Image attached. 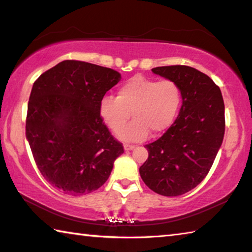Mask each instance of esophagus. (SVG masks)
Masks as SVG:
<instances>
[{
  "mask_svg": "<svg viewBox=\"0 0 252 252\" xmlns=\"http://www.w3.org/2000/svg\"><path fill=\"white\" fill-rule=\"evenodd\" d=\"M123 148H125L126 151H129V150H132V149H134L135 146L134 144H129V143H125L123 144Z\"/></svg>",
  "mask_w": 252,
  "mask_h": 252,
  "instance_id": "esophagus-1",
  "label": "esophagus"
}]
</instances>
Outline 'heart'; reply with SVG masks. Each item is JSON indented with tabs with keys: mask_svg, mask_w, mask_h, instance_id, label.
<instances>
[{
	"mask_svg": "<svg viewBox=\"0 0 252 252\" xmlns=\"http://www.w3.org/2000/svg\"><path fill=\"white\" fill-rule=\"evenodd\" d=\"M181 104L180 87L171 80L157 81L136 75L119 88L117 97L104 96L100 116L114 133L124 127L131 112L135 120L120 132V138L140 141L169 129Z\"/></svg>",
	"mask_w": 252,
	"mask_h": 252,
	"instance_id": "1",
	"label": "heart"
}]
</instances>
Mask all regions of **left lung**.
<instances>
[{"mask_svg": "<svg viewBox=\"0 0 252 252\" xmlns=\"http://www.w3.org/2000/svg\"><path fill=\"white\" fill-rule=\"evenodd\" d=\"M152 72L176 82L182 105L174 123L146 146L140 176L152 191L165 197L189 192L213 164L224 135V103L218 85L191 66H158Z\"/></svg>", "mask_w": 252, "mask_h": 252, "instance_id": "left-lung-1", "label": "left lung"}]
</instances>
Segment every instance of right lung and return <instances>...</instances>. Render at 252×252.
I'll use <instances>...</instances> for the list:
<instances>
[{"instance_id":"obj_1","label":"right lung","mask_w":252,"mask_h":252,"mask_svg":"<svg viewBox=\"0 0 252 252\" xmlns=\"http://www.w3.org/2000/svg\"><path fill=\"white\" fill-rule=\"evenodd\" d=\"M120 79L109 67L65 60L33 84L25 134L42 176L65 194L99 189L123 153L100 116L102 97Z\"/></svg>"}]
</instances>
